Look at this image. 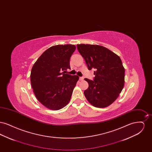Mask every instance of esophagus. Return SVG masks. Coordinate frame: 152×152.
I'll use <instances>...</instances> for the list:
<instances>
[{"mask_svg": "<svg viewBox=\"0 0 152 152\" xmlns=\"http://www.w3.org/2000/svg\"><path fill=\"white\" fill-rule=\"evenodd\" d=\"M79 79L80 80L82 81V80H84V77H80Z\"/></svg>", "mask_w": 152, "mask_h": 152, "instance_id": "esophagus-1", "label": "esophagus"}]
</instances>
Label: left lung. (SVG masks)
Listing matches in <instances>:
<instances>
[{
	"label": "left lung",
	"instance_id": "8db88e82",
	"mask_svg": "<svg viewBox=\"0 0 152 152\" xmlns=\"http://www.w3.org/2000/svg\"><path fill=\"white\" fill-rule=\"evenodd\" d=\"M77 47L88 69H95L94 80L84 79L89 85L84 92L87 100L94 107H108L119 96L124 86L125 68L121 58L99 45L80 44Z\"/></svg>",
	"mask_w": 152,
	"mask_h": 152
}]
</instances>
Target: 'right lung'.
<instances>
[{
    "instance_id": "obj_1",
    "label": "right lung",
    "mask_w": 152,
    "mask_h": 152,
    "mask_svg": "<svg viewBox=\"0 0 152 152\" xmlns=\"http://www.w3.org/2000/svg\"><path fill=\"white\" fill-rule=\"evenodd\" d=\"M76 50L72 44L51 47L37 58L31 72V83L36 99L47 108L57 110L70 101L79 77L64 74L70 68V58Z\"/></svg>"
}]
</instances>
